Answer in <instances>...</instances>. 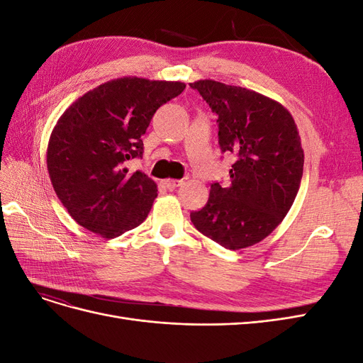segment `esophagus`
Instances as JSON below:
<instances>
[{
    "label": "esophagus",
    "instance_id": "esophagus-1",
    "mask_svg": "<svg viewBox=\"0 0 363 363\" xmlns=\"http://www.w3.org/2000/svg\"><path fill=\"white\" fill-rule=\"evenodd\" d=\"M183 183V180H171V179H168V180H163V186L167 189H175V188H179V186Z\"/></svg>",
    "mask_w": 363,
    "mask_h": 363
}]
</instances>
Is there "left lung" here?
Returning a JSON list of instances; mask_svg holds the SVG:
<instances>
[{
	"label": "left lung",
	"instance_id": "8db88e82",
	"mask_svg": "<svg viewBox=\"0 0 363 363\" xmlns=\"http://www.w3.org/2000/svg\"><path fill=\"white\" fill-rule=\"evenodd\" d=\"M189 86L218 115L221 151L236 156L232 183H212L191 221L227 250L251 247L283 221L300 189L304 152L296 124L279 101L245 87L215 80Z\"/></svg>",
	"mask_w": 363,
	"mask_h": 363
}]
</instances>
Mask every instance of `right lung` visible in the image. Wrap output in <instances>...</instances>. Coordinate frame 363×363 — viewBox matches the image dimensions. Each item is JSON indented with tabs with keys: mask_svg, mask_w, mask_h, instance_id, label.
I'll use <instances>...</instances> for the list:
<instances>
[{
	"mask_svg": "<svg viewBox=\"0 0 363 363\" xmlns=\"http://www.w3.org/2000/svg\"><path fill=\"white\" fill-rule=\"evenodd\" d=\"M182 82L121 77L75 100L52 128L47 167L54 192L77 224L112 239L145 221L157 184L128 174L157 108L184 91Z\"/></svg>",
	"mask_w": 363,
	"mask_h": 363,
	"instance_id": "1",
	"label": "right lung"
}]
</instances>
